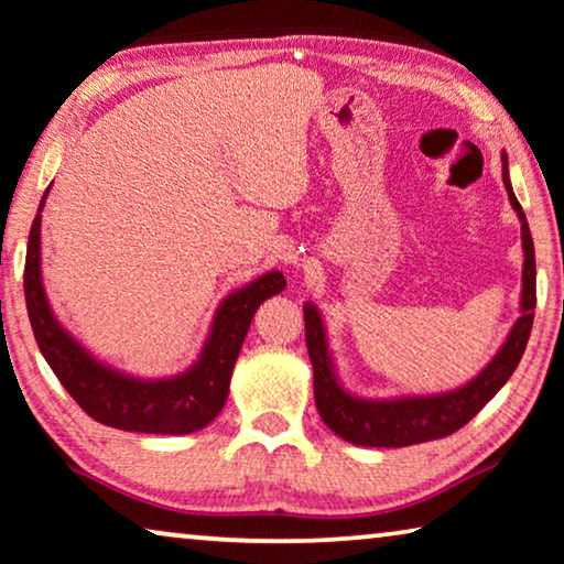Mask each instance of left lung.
<instances>
[{
    "mask_svg": "<svg viewBox=\"0 0 564 564\" xmlns=\"http://www.w3.org/2000/svg\"><path fill=\"white\" fill-rule=\"evenodd\" d=\"M503 186L521 221L523 273H521V316L496 358L470 383L447 393L401 395V399H360L347 393L337 380L335 362L327 345V332L314 304H304L306 347L314 368V399L324 424L345 442L362 447H409V444L442 440L465 426L513 376L527 350L531 322L536 306V263L534 242L527 225V214L513 196L509 178V158L503 155Z\"/></svg>",
    "mask_w": 564,
    "mask_h": 564,
    "instance_id": "obj_1",
    "label": "left lung"
}]
</instances>
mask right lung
I'll return each mask as SVG.
<instances>
[{"mask_svg":"<svg viewBox=\"0 0 564 564\" xmlns=\"http://www.w3.org/2000/svg\"><path fill=\"white\" fill-rule=\"evenodd\" d=\"M45 196L30 227L25 301L35 343L55 378L86 414L115 430L142 434H192L204 430L225 406L235 360L256 308L285 289L283 273L260 275L221 301L199 360L186 372L161 380L124 376L86 352L61 327L47 304L41 275V212Z\"/></svg>","mask_w":564,"mask_h":564,"instance_id":"right-lung-1","label":"right lung"}]
</instances>
